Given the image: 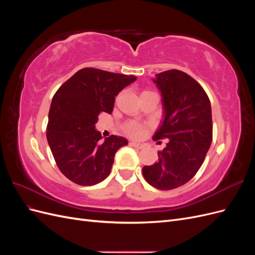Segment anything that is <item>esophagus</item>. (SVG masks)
Instances as JSON below:
<instances>
[{"label":"esophagus","instance_id":"34e87169","mask_svg":"<svg viewBox=\"0 0 255 255\" xmlns=\"http://www.w3.org/2000/svg\"><path fill=\"white\" fill-rule=\"evenodd\" d=\"M129 145H130V146H134V148H136V149H142V148H143V144L137 143V142H135V141L129 142Z\"/></svg>","mask_w":255,"mask_h":255}]
</instances>
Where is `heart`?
<instances>
[{"instance_id":"heart-1","label":"heart","mask_w":255,"mask_h":255,"mask_svg":"<svg viewBox=\"0 0 255 255\" xmlns=\"http://www.w3.org/2000/svg\"><path fill=\"white\" fill-rule=\"evenodd\" d=\"M145 92V91H143ZM123 133L132 138H140L144 133V127L135 121H128L122 127Z\"/></svg>"}]
</instances>
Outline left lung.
Instances as JSON below:
<instances>
[{
	"label": "left lung",
	"instance_id": "left-lung-1",
	"mask_svg": "<svg viewBox=\"0 0 255 255\" xmlns=\"http://www.w3.org/2000/svg\"><path fill=\"white\" fill-rule=\"evenodd\" d=\"M163 97L165 119L153 139L167 138L158 160L142 168L145 181L160 190L182 186L203 164L213 138L211 102L196 80L180 70L156 74L153 80Z\"/></svg>",
	"mask_w": 255,
	"mask_h": 255
}]
</instances>
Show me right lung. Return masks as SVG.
<instances>
[{
	"label": "right lung",
	"mask_w": 255,
	"mask_h": 255,
	"mask_svg": "<svg viewBox=\"0 0 255 255\" xmlns=\"http://www.w3.org/2000/svg\"><path fill=\"white\" fill-rule=\"evenodd\" d=\"M136 76L84 68L66 81L53 97L47 139L56 165L67 179L91 186L111 173L115 154L127 145L112 135L101 141L96 129L100 113L112 114L115 97Z\"/></svg>",
	"instance_id": "right-lung-1"
}]
</instances>
